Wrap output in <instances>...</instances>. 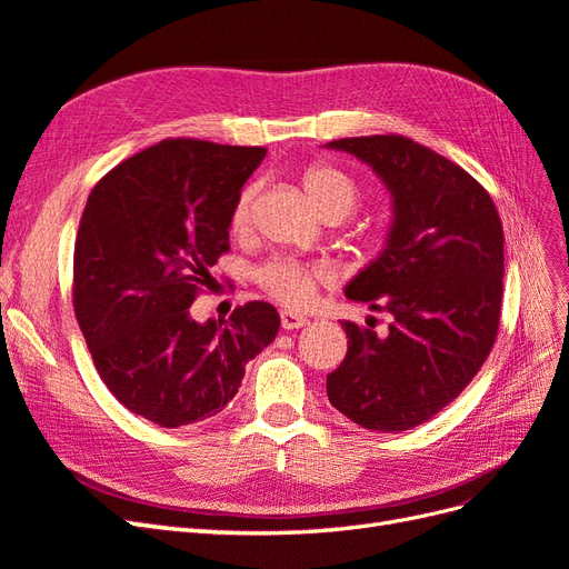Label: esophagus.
I'll list each match as a JSON object with an SVG mask.
<instances>
[{
    "mask_svg": "<svg viewBox=\"0 0 569 569\" xmlns=\"http://www.w3.org/2000/svg\"><path fill=\"white\" fill-rule=\"evenodd\" d=\"M280 322H282L284 330H301V327L308 325V318L301 316V313H295V311H282Z\"/></svg>",
    "mask_w": 569,
    "mask_h": 569,
    "instance_id": "obj_1",
    "label": "esophagus"
}]
</instances>
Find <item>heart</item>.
Wrapping results in <instances>:
<instances>
[{
  "instance_id": "heart-1",
  "label": "heart",
  "mask_w": 569,
  "mask_h": 569,
  "mask_svg": "<svg viewBox=\"0 0 569 569\" xmlns=\"http://www.w3.org/2000/svg\"><path fill=\"white\" fill-rule=\"evenodd\" d=\"M303 189L306 197L316 206V211L322 218H347L360 201V184L339 168L332 166H313L303 173ZM256 199V187L249 184L239 192L232 216L230 228L234 232H244L251 222ZM256 280L261 284L272 299H278L284 306H306L313 299L320 270L295 261V258H274V261L258 268Z\"/></svg>"
}]
</instances>
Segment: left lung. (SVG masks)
Instances as JSON below:
<instances>
[{
	"instance_id": "1",
	"label": "left lung",
	"mask_w": 569,
	"mask_h": 569,
	"mask_svg": "<svg viewBox=\"0 0 569 569\" xmlns=\"http://www.w3.org/2000/svg\"><path fill=\"white\" fill-rule=\"evenodd\" d=\"M372 168L391 197L385 249L343 287L389 316L387 330L341 320L349 351L327 399L356 425L403 432L472 382L493 347L503 299V226L487 189L401 134L327 142Z\"/></svg>"
}]
</instances>
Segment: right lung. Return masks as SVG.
<instances>
[{
	"label": "right lung",
	"mask_w": 569,
	"mask_h": 569,
	"mask_svg": "<svg viewBox=\"0 0 569 569\" xmlns=\"http://www.w3.org/2000/svg\"><path fill=\"white\" fill-rule=\"evenodd\" d=\"M261 147L163 140L116 166L84 206L73 306L97 372L134 416L161 427L213 418L280 330L266 301L197 322L209 268L230 249V216Z\"/></svg>",
	"instance_id": "right-lung-1"
}]
</instances>
